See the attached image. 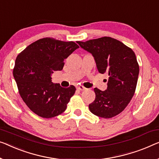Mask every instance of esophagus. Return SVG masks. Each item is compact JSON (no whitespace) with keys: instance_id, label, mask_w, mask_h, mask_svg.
Returning <instances> with one entry per match:
<instances>
[{"instance_id":"34e87169","label":"esophagus","mask_w":159,"mask_h":159,"mask_svg":"<svg viewBox=\"0 0 159 159\" xmlns=\"http://www.w3.org/2000/svg\"><path fill=\"white\" fill-rule=\"evenodd\" d=\"M77 89L79 90V91H84V90H86V89L84 86H78Z\"/></svg>"}]
</instances>
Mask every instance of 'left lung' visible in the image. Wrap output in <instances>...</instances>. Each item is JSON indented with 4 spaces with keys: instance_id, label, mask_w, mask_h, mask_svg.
Here are the masks:
<instances>
[{
    "instance_id": "1",
    "label": "left lung",
    "mask_w": 159,
    "mask_h": 159,
    "mask_svg": "<svg viewBox=\"0 0 159 159\" xmlns=\"http://www.w3.org/2000/svg\"><path fill=\"white\" fill-rule=\"evenodd\" d=\"M77 43L93 55L98 72L108 75L106 91L94 89L96 98L89 104L90 111L103 118L116 116L125 109L136 91L139 66L135 53L122 42L107 36Z\"/></svg>"
}]
</instances>
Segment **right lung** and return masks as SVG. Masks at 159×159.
<instances>
[{"instance_id": "obj_1", "label": "right lung", "mask_w": 159, "mask_h": 159, "mask_svg": "<svg viewBox=\"0 0 159 159\" xmlns=\"http://www.w3.org/2000/svg\"><path fill=\"white\" fill-rule=\"evenodd\" d=\"M79 46L73 41L43 38L32 43L16 57L13 76L19 94L28 108L44 118L64 112L75 92L51 81V73L61 70L64 61Z\"/></svg>"}]
</instances>
